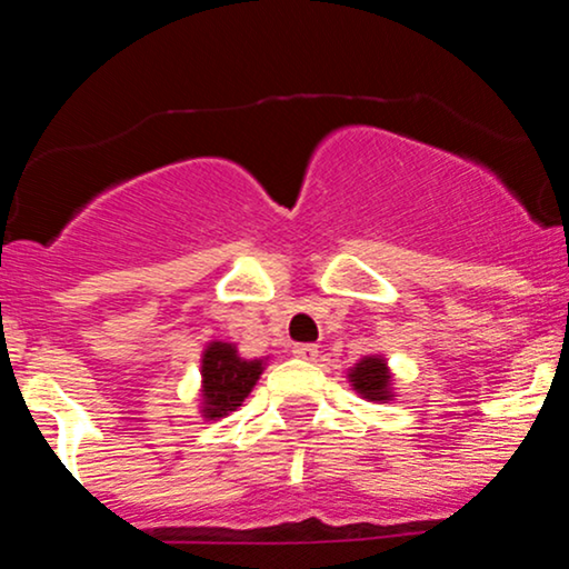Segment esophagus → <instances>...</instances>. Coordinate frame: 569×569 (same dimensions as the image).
Returning a JSON list of instances; mask_svg holds the SVG:
<instances>
[{
    "instance_id": "esophagus-1",
    "label": "esophagus",
    "mask_w": 569,
    "mask_h": 569,
    "mask_svg": "<svg viewBox=\"0 0 569 569\" xmlns=\"http://www.w3.org/2000/svg\"><path fill=\"white\" fill-rule=\"evenodd\" d=\"M291 352L297 358H305V361H312V358L318 356V345H312V342H297L291 348Z\"/></svg>"
}]
</instances>
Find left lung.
Returning a JSON list of instances; mask_svg holds the SVG:
<instances>
[{
    "mask_svg": "<svg viewBox=\"0 0 569 569\" xmlns=\"http://www.w3.org/2000/svg\"><path fill=\"white\" fill-rule=\"evenodd\" d=\"M350 382L369 401H388L390 398V375L382 358L369 356L350 369Z\"/></svg>",
    "mask_w": 569,
    "mask_h": 569,
    "instance_id": "obj_1",
    "label": "left lung"
}]
</instances>
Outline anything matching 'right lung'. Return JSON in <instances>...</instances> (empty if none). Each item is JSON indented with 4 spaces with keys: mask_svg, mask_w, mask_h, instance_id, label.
Masks as SVG:
<instances>
[{
    "mask_svg": "<svg viewBox=\"0 0 569 569\" xmlns=\"http://www.w3.org/2000/svg\"><path fill=\"white\" fill-rule=\"evenodd\" d=\"M262 375V361H246L227 342H211L202 352V415L208 420L230 415L243 403Z\"/></svg>",
    "mask_w": 569,
    "mask_h": 569,
    "instance_id": "right-lung-1",
    "label": "right lung"
}]
</instances>
